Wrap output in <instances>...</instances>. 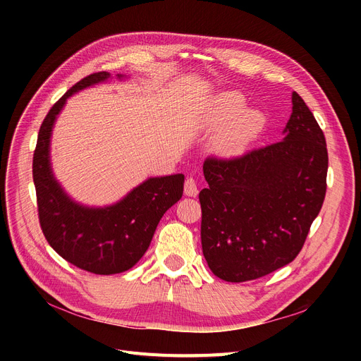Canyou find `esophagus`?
I'll return each instance as SVG.
<instances>
[{
  "label": "esophagus",
  "instance_id": "1",
  "mask_svg": "<svg viewBox=\"0 0 361 361\" xmlns=\"http://www.w3.org/2000/svg\"><path fill=\"white\" fill-rule=\"evenodd\" d=\"M184 193L187 196H190V197H196L197 196V193H199L197 184H196V181L193 178H187L185 180V183H184Z\"/></svg>",
  "mask_w": 361,
  "mask_h": 361
}]
</instances>
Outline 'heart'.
<instances>
[{
    "label": "heart",
    "instance_id": "heart-1",
    "mask_svg": "<svg viewBox=\"0 0 361 361\" xmlns=\"http://www.w3.org/2000/svg\"><path fill=\"white\" fill-rule=\"evenodd\" d=\"M244 98L238 92H225L219 94L211 112L209 126L219 127L212 140V147L222 158H238L247 152L253 142L260 136L267 117L256 108H244Z\"/></svg>",
    "mask_w": 361,
    "mask_h": 361
}]
</instances>
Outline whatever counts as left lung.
Masks as SVG:
<instances>
[{"label":"left lung","mask_w":361,"mask_h":361,"mask_svg":"<svg viewBox=\"0 0 361 361\" xmlns=\"http://www.w3.org/2000/svg\"><path fill=\"white\" fill-rule=\"evenodd\" d=\"M291 101L282 142L203 164L209 187L199 193L202 250L224 281L257 279L293 262L324 204V131L297 92Z\"/></svg>","instance_id":"obj_1"}]
</instances>
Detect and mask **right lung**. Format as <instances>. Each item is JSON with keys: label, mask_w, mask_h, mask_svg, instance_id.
<instances>
[{"label": "right lung", "mask_w": 361, "mask_h": 361, "mask_svg": "<svg viewBox=\"0 0 361 361\" xmlns=\"http://www.w3.org/2000/svg\"><path fill=\"white\" fill-rule=\"evenodd\" d=\"M106 71L75 83L49 109L33 154V183L42 233L63 259L83 271L114 275L130 268L146 253L164 214L183 196L184 176L150 177L117 203L94 207L73 200L56 181L51 166V136L56 117L71 94L104 83ZM117 79H124L117 74Z\"/></svg>", "instance_id": "1"}]
</instances>
